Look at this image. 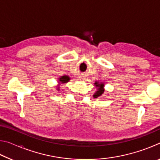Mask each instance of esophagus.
I'll list each match as a JSON object with an SVG mask.
<instances>
[{"instance_id":"esophagus-1","label":"esophagus","mask_w":160,"mask_h":160,"mask_svg":"<svg viewBox=\"0 0 160 160\" xmlns=\"http://www.w3.org/2000/svg\"><path fill=\"white\" fill-rule=\"evenodd\" d=\"M80 80H82H82H85V78H84V77H82V76H81V77L80 78Z\"/></svg>"}]
</instances>
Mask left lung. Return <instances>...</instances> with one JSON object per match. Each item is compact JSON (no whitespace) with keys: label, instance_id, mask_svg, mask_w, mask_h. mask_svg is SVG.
I'll return each instance as SVG.
<instances>
[{"label":"left lung","instance_id":"1","mask_svg":"<svg viewBox=\"0 0 160 160\" xmlns=\"http://www.w3.org/2000/svg\"><path fill=\"white\" fill-rule=\"evenodd\" d=\"M95 87H97V91L95 93L93 94V97L94 98H97V97H102V94L104 92V82H99L95 81V82L94 83Z\"/></svg>","mask_w":160,"mask_h":160}]
</instances>
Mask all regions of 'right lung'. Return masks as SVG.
<instances>
[{
	"instance_id": "add662e5",
	"label": "right lung",
	"mask_w": 160,
	"mask_h": 160,
	"mask_svg": "<svg viewBox=\"0 0 160 160\" xmlns=\"http://www.w3.org/2000/svg\"><path fill=\"white\" fill-rule=\"evenodd\" d=\"M70 80V78L68 76V75H63V76H61L60 78H58V85L56 86V90L59 91L60 90V88H61V84H65L67 83L68 82H69Z\"/></svg>"
}]
</instances>
